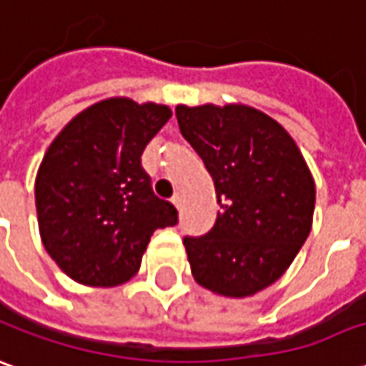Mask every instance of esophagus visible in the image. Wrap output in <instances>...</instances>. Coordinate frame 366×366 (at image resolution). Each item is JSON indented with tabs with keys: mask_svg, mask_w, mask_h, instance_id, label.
<instances>
[{
	"mask_svg": "<svg viewBox=\"0 0 366 366\" xmlns=\"http://www.w3.org/2000/svg\"><path fill=\"white\" fill-rule=\"evenodd\" d=\"M172 204L178 208V210H180V208H182V196H180V194H174Z\"/></svg>",
	"mask_w": 366,
	"mask_h": 366,
	"instance_id": "34e87169",
	"label": "esophagus"
}]
</instances>
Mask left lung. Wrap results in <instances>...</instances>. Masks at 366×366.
Listing matches in <instances>:
<instances>
[{"instance_id":"1","label":"left lung","mask_w":366,"mask_h":366,"mask_svg":"<svg viewBox=\"0 0 366 366\" xmlns=\"http://www.w3.org/2000/svg\"><path fill=\"white\" fill-rule=\"evenodd\" d=\"M178 126L214 180L220 210L186 236L194 280L222 297H252L285 274L305 244L315 180L277 120L250 106H176Z\"/></svg>"}]
</instances>
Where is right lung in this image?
Instances as JSON below:
<instances>
[{
    "label": "right lung",
    "instance_id": "right-lung-1",
    "mask_svg": "<svg viewBox=\"0 0 366 366\" xmlns=\"http://www.w3.org/2000/svg\"><path fill=\"white\" fill-rule=\"evenodd\" d=\"M170 116L162 104L102 99L49 144L36 178L37 224L47 254L79 285L130 280L154 230L178 222L142 168V152Z\"/></svg>",
    "mask_w": 366,
    "mask_h": 366
}]
</instances>
